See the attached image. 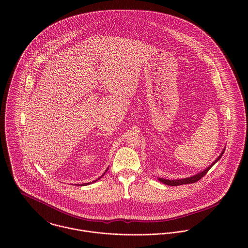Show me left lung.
I'll use <instances>...</instances> for the list:
<instances>
[{"mask_svg":"<svg viewBox=\"0 0 248 248\" xmlns=\"http://www.w3.org/2000/svg\"><path fill=\"white\" fill-rule=\"evenodd\" d=\"M224 151H225V147H224V149L221 151L220 155L217 157V159L213 162L211 165H209V166H208L207 168H205L203 171H202V172H200V173H198V174H196V175H194V176H192V177H184V178H180V179H165V178H160V177H158V180H159L160 182H162V183H164V184H166V185H170V186H178V185H182V184H189V183L197 182V181H199L202 177H203L204 175H206V173L212 168L213 165H214L215 163H217V162L220 159V157L222 156Z\"/></svg>","mask_w":248,"mask_h":248,"instance_id":"obj_1","label":"left lung"}]
</instances>
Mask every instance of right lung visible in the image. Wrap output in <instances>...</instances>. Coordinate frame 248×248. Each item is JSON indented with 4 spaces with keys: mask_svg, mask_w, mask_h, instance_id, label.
I'll return each mask as SVG.
<instances>
[{
    "mask_svg": "<svg viewBox=\"0 0 248 248\" xmlns=\"http://www.w3.org/2000/svg\"><path fill=\"white\" fill-rule=\"evenodd\" d=\"M108 168H107L106 171H105V172H104V174H103V175H102V176H101V177H98V178H97V179H95V180H93V181H92V182H88V183H83V184H81V186H85V185H89V184H92V183H93V182H95V181H97V180H99V179H100V178H101V177H103V176H104V175H105V174H106L107 171H108ZM79 186H80V184H79Z\"/></svg>",
    "mask_w": 248,
    "mask_h": 248,
    "instance_id": "1",
    "label": "right lung"
}]
</instances>
